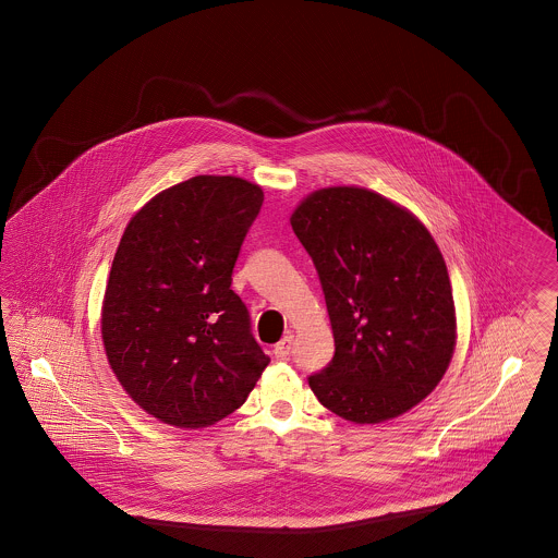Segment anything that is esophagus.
I'll list each match as a JSON object with an SVG mask.
<instances>
[{
	"label": "esophagus",
	"instance_id": "esophagus-1",
	"mask_svg": "<svg viewBox=\"0 0 558 558\" xmlns=\"http://www.w3.org/2000/svg\"><path fill=\"white\" fill-rule=\"evenodd\" d=\"M292 351V335L289 337H284L278 345L274 347V355L278 357V360H282V362H287L289 357H291Z\"/></svg>",
	"mask_w": 558,
	"mask_h": 558
}]
</instances>
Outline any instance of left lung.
<instances>
[{"label": "left lung", "instance_id": "1", "mask_svg": "<svg viewBox=\"0 0 558 558\" xmlns=\"http://www.w3.org/2000/svg\"><path fill=\"white\" fill-rule=\"evenodd\" d=\"M318 269L335 355L310 376L319 403L371 425L437 387L456 347L450 276L425 226L366 187H322L291 217Z\"/></svg>", "mask_w": 558, "mask_h": 558}]
</instances>
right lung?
Masks as SVG:
<instances>
[{
	"instance_id": "add662e5",
	"label": "right lung",
	"mask_w": 558,
	"mask_h": 558,
	"mask_svg": "<svg viewBox=\"0 0 558 558\" xmlns=\"http://www.w3.org/2000/svg\"><path fill=\"white\" fill-rule=\"evenodd\" d=\"M262 205L257 184L196 175L146 203L119 242L102 305L108 364L165 425H215L239 410L269 364L232 291Z\"/></svg>"
}]
</instances>
